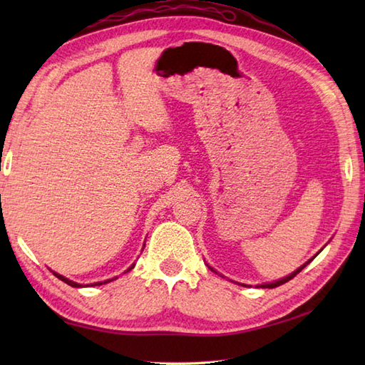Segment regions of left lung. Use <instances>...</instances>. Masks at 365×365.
<instances>
[{"mask_svg": "<svg viewBox=\"0 0 365 365\" xmlns=\"http://www.w3.org/2000/svg\"><path fill=\"white\" fill-rule=\"evenodd\" d=\"M314 260V257L311 259V260H307L306 263H304V265H302V267H299L297 271H293V273L292 274H289V276H285V277H282V279H279V281H276V282H269V284H263V285H260V287H263V289H274V287H279V285H282V284H285V282H289L290 281V279H293L294 276H297L298 273H299V271L302 269V268H304L306 265H309V263H311ZM210 269H213V268H210ZM215 271V269H213Z\"/></svg>", "mask_w": 365, "mask_h": 365, "instance_id": "obj_1", "label": "left lung"}]
</instances>
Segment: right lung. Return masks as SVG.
<instances>
[{"label": "right lung", "mask_w": 365, "mask_h": 365, "mask_svg": "<svg viewBox=\"0 0 365 365\" xmlns=\"http://www.w3.org/2000/svg\"><path fill=\"white\" fill-rule=\"evenodd\" d=\"M135 265H131L127 271H130L131 268H133ZM54 276H56L58 279H61V281H64L66 284H68L71 287H83L81 284H76V282H73V281H71V279H67V277H64V276H61V274H58V273H53ZM115 279V277H114ZM114 279H108V281H105V282H96V284H92V285H102V284H106V282H111V281H114Z\"/></svg>", "instance_id": "right-lung-1"}]
</instances>
